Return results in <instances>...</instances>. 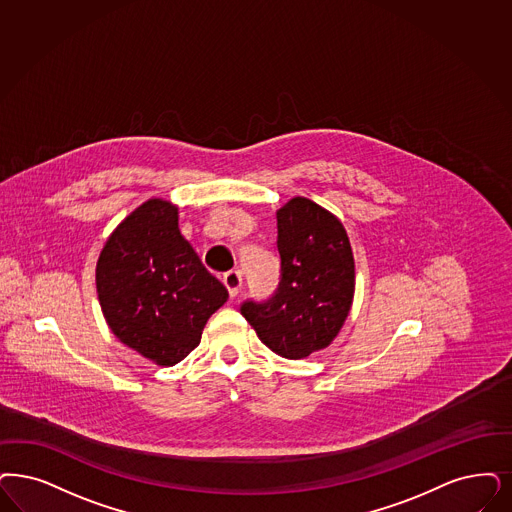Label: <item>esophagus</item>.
I'll return each mask as SVG.
<instances>
[{
  "mask_svg": "<svg viewBox=\"0 0 512 512\" xmlns=\"http://www.w3.org/2000/svg\"><path fill=\"white\" fill-rule=\"evenodd\" d=\"M224 284H226V288H228L229 296L235 298V296L241 292V286H243V275H241V271H237V269L228 271V273L224 275Z\"/></svg>",
  "mask_w": 512,
  "mask_h": 512,
  "instance_id": "obj_1",
  "label": "esophagus"
}]
</instances>
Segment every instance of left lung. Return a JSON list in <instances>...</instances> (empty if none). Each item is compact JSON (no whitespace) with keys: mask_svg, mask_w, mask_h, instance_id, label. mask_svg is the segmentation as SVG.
Returning a JSON list of instances; mask_svg holds the SVG:
<instances>
[{"mask_svg":"<svg viewBox=\"0 0 512 512\" xmlns=\"http://www.w3.org/2000/svg\"><path fill=\"white\" fill-rule=\"evenodd\" d=\"M281 281L265 302L241 305L258 338L284 359L328 347L351 311L355 260L340 220L305 197L277 210Z\"/></svg>","mask_w":512,"mask_h":512,"instance_id":"8db88e82","label":"left lung"}]
</instances>
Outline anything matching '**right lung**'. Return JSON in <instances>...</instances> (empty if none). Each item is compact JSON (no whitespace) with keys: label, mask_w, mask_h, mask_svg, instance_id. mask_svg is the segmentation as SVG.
Wrapping results in <instances>:
<instances>
[{"label":"right lung","mask_w":512,"mask_h":512,"mask_svg":"<svg viewBox=\"0 0 512 512\" xmlns=\"http://www.w3.org/2000/svg\"><path fill=\"white\" fill-rule=\"evenodd\" d=\"M96 292L115 338L159 366L199 345L228 290L178 229V207L150 199L108 237L96 262Z\"/></svg>","instance_id":"right-lung-1"}]
</instances>
